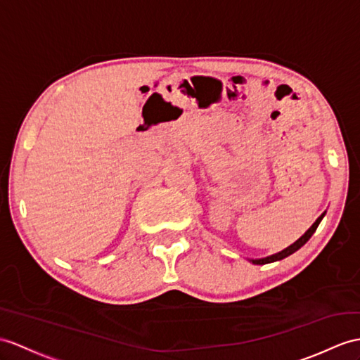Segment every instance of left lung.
<instances>
[{
    "label": "left lung",
    "mask_w": 360,
    "mask_h": 360,
    "mask_svg": "<svg viewBox=\"0 0 360 360\" xmlns=\"http://www.w3.org/2000/svg\"><path fill=\"white\" fill-rule=\"evenodd\" d=\"M323 215L326 214H322L316 221L313 223V226L310 227L309 231H307L300 240H297L296 243H293L292 246H288L287 249H284V250H281V252H278V253H275V255H271V257H267V258H262V259H252V262L253 264H267V262H274V261H279V259H283V258H285V257H288V255H292V253H295L297 249H301L304 244L309 241L310 238H311V235L314 233V231L318 229V226H319V223H321V220L323 218Z\"/></svg>",
    "instance_id": "left-lung-1"
}]
</instances>
